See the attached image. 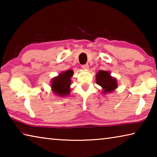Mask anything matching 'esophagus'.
Wrapping results in <instances>:
<instances>
[{"label": "esophagus", "mask_w": 157, "mask_h": 157, "mask_svg": "<svg viewBox=\"0 0 157 157\" xmlns=\"http://www.w3.org/2000/svg\"><path fill=\"white\" fill-rule=\"evenodd\" d=\"M82 68L84 69V70H88L89 69V65L88 64H84V65H82Z\"/></svg>", "instance_id": "34e87169"}]
</instances>
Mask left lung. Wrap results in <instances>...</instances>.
<instances>
[{
    "instance_id": "1",
    "label": "left lung",
    "mask_w": 157,
    "mask_h": 157,
    "mask_svg": "<svg viewBox=\"0 0 157 157\" xmlns=\"http://www.w3.org/2000/svg\"><path fill=\"white\" fill-rule=\"evenodd\" d=\"M96 83L102 87L104 91L102 94L111 93L118 86L116 78L111 77L110 73L106 71H99L96 74Z\"/></svg>"
}]
</instances>
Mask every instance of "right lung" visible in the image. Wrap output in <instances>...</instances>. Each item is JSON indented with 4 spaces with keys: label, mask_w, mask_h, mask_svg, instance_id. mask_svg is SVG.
I'll use <instances>...</instances> for the list:
<instances>
[{
    "label": "right lung",
    "mask_w": 157,
    "mask_h": 157,
    "mask_svg": "<svg viewBox=\"0 0 157 157\" xmlns=\"http://www.w3.org/2000/svg\"><path fill=\"white\" fill-rule=\"evenodd\" d=\"M73 75V71L69 70L61 73L59 75L52 79L51 88L55 94L64 97L70 94L71 77Z\"/></svg>",
    "instance_id": "1"
}]
</instances>
